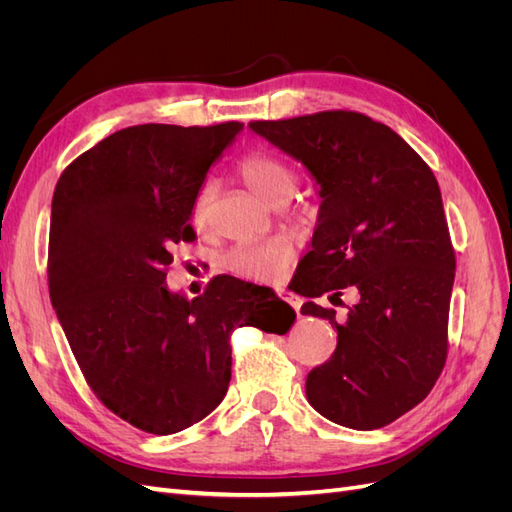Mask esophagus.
<instances>
[{
    "label": "esophagus",
    "mask_w": 512,
    "mask_h": 512,
    "mask_svg": "<svg viewBox=\"0 0 512 512\" xmlns=\"http://www.w3.org/2000/svg\"><path fill=\"white\" fill-rule=\"evenodd\" d=\"M280 297H282L284 301H288V303L299 312V309H301V299L297 297V294H292V292H288V290H280Z\"/></svg>",
    "instance_id": "obj_1"
}]
</instances>
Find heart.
<instances>
[{
  "label": "heart",
  "instance_id": "obj_1",
  "mask_svg": "<svg viewBox=\"0 0 512 512\" xmlns=\"http://www.w3.org/2000/svg\"><path fill=\"white\" fill-rule=\"evenodd\" d=\"M239 177L254 196L271 207L286 203L290 198L297 175L280 158L271 153H252L239 162ZM213 203V185L205 183L194 196L192 224L205 228L209 222V209ZM292 260V247L282 239L241 243L232 247L226 256V267L245 280L273 282L280 277Z\"/></svg>",
  "mask_w": 512,
  "mask_h": 512
}]
</instances>
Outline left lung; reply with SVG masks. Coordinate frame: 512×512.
I'll list each match as a JSON object with an SVG mask.
<instances>
[{
  "instance_id": "8db88e82",
  "label": "left lung",
  "mask_w": 512,
  "mask_h": 512,
  "mask_svg": "<svg viewBox=\"0 0 512 512\" xmlns=\"http://www.w3.org/2000/svg\"><path fill=\"white\" fill-rule=\"evenodd\" d=\"M250 130L301 162L322 198L297 292L329 301L354 288L359 303L307 301L301 314L337 329L331 359L309 371L307 401L329 421L371 431L429 395L446 361L455 252L431 168L384 123L324 111Z\"/></svg>"
}]
</instances>
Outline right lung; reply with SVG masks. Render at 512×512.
Instances as JSON below:
<instances>
[{
	"label": "right lung",
	"mask_w": 512,
	"mask_h": 512,
	"mask_svg": "<svg viewBox=\"0 0 512 512\" xmlns=\"http://www.w3.org/2000/svg\"><path fill=\"white\" fill-rule=\"evenodd\" d=\"M243 123H145L119 130L61 173L51 205L49 292L91 391L123 421L170 436L220 406L230 335H284L297 314L256 305L252 284L220 275L196 299L166 286L170 250L194 241L192 203Z\"/></svg>",
	"instance_id": "obj_1"
}]
</instances>
